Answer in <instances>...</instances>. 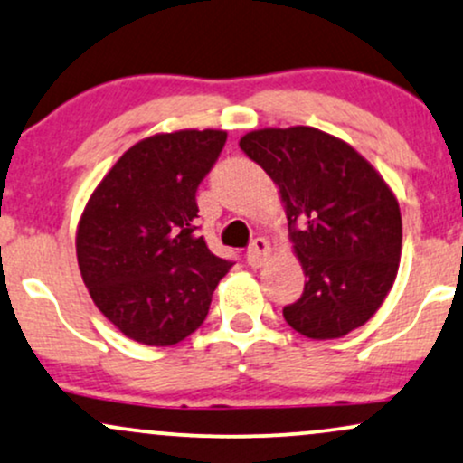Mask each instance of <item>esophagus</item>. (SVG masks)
<instances>
[{"instance_id": "1", "label": "esophagus", "mask_w": 463, "mask_h": 463, "mask_svg": "<svg viewBox=\"0 0 463 463\" xmlns=\"http://www.w3.org/2000/svg\"><path fill=\"white\" fill-rule=\"evenodd\" d=\"M270 260V244L264 241V238H258V241H253L251 247H249L247 251V262L249 266H253V269H262V266L269 262Z\"/></svg>"}]
</instances>
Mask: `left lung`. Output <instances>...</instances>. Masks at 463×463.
Wrapping results in <instances>:
<instances>
[{
  "label": "left lung",
  "mask_w": 463,
  "mask_h": 463,
  "mask_svg": "<svg viewBox=\"0 0 463 463\" xmlns=\"http://www.w3.org/2000/svg\"><path fill=\"white\" fill-rule=\"evenodd\" d=\"M241 149L279 188L307 277L286 323L312 340L362 327L399 273L403 222L392 190L349 143L307 125L255 129Z\"/></svg>",
  "instance_id": "8db88e82"
}]
</instances>
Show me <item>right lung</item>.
Here are the masks:
<instances>
[{"label":"right lung","mask_w":463,"mask_h":463,"mask_svg":"<svg viewBox=\"0 0 463 463\" xmlns=\"http://www.w3.org/2000/svg\"><path fill=\"white\" fill-rule=\"evenodd\" d=\"M225 140L222 129L149 136L118 157L81 212V279L129 340L171 346L188 338L232 269L194 233L197 188Z\"/></svg>","instance_id":"right-lung-1"}]
</instances>
